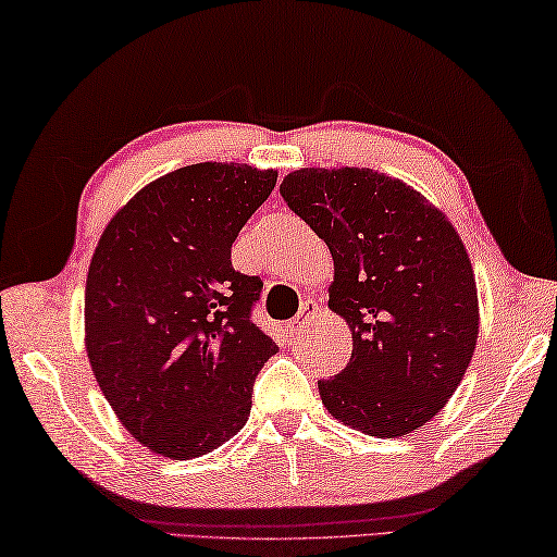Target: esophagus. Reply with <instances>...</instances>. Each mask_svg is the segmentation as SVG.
<instances>
[{"label":"esophagus","instance_id":"34e87169","mask_svg":"<svg viewBox=\"0 0 557 557\" xmlns=\"http://www.w3.org/2000/svg\"><path fill=\"white\" fill-rule=\"evenodd\" d=\"M317 314H320V305H317L314 300H305L298 317H295V320H290V324H288L290 326V334H302L305 326H308Z\"/></svg>","mask_w":557,"mask_h":557}]
</instances>
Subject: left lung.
<instances>
[{
  "label": "left lung",
  "instance_id": "1",
  "mask_svg": "<svg viewBox=\"0 0 557 557\" xmlns=\"http://www.w3.org/2000/svg\"><path fill=\"white\" fill-rule=\"evenodd\" d=\"M281 197L334 259L329 310L354 332L348 366L320 380L336 421L401 437L457 392L479 338L471 259L445 213L370 168H300Z\"/></svg>",
  "mask_w": 557,
  "mask_h": 557
}]
</instances>
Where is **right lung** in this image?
<instances>
[{
	"label": "right lung",
	"mask_w": 557,
	"mask_h": 557,
	"mask_svg": "<svg viewBox=\"0 0 557 557\" xmlns=\"http://www.w3.org/2000/svg\"><path fill=\"white\" fill-rule=\"evenodd\" d=\"M276 170L197 163L153 180L112 215L86 278V354L100 392L144 447L201 457L247 423L276 344L249 312L262 278L231 247Z\"/></svg>",
	"instance_id": "obj_1"
}]
</instances>
